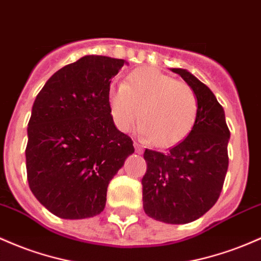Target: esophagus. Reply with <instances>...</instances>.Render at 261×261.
<instances>
[{
  "label": "esophagus",
  "mask_w": 261,
  "mask_h": 261,
  "mask_svg": "<svg viewBox=\"0 0 261 261\" xmlns=\"http://www.w3.org/2000/svg\"><path fill=\"white\" fill-rule=\"evenodd\" d=\"M134 146H135V151L136 153H142V146L139 144V142H134Z\"/></svg>",
  "instance_id": "1"
}]
</instances>
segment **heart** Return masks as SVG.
<instances>
[{
    "mask_svg": "<svg viewBox=\"0 0 261 261\" xmlns=\"http://www.w3.org/2000/svg\"><path fill=\"white\" fill-rule=\"evenodd\" d=\"M108 104L120 130H130L140 115L141 135L160 147L182 141L198 115V99L193 89L152 67L137 68L124 84L111 85Z\"/></svg>",
    "mask_w": 261,
    "mask_h": 261,
    "instance_id": "b5f03b06",
    "label": "heart"
}]
</instances>
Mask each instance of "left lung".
<instances>
[{"label": "left lung", "instance_id": "1", "mask_svg": "<svg viewBox=\"0 0 261 261\" xmlns=\"http://www.w3.org/2000/svg\"><path fill=\"white\" fill-rule=\"evenodd\" d=\"M171 70L196 93L198 115L188 136L167 152L145 150L142 200L145 213L154 220L186 224L207 213L219 198L228 170L230 131L211 89L186 69Z\"/></svg>", "mask_w": 261, "mask_h": 261}]
</instances>
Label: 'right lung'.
Segmentation results:
<instances>
[{
    "instance_id": "right-lung-1",
    "label": "right lung",
    "mask_w": 261,
    "mask_h": 261,
    "mask_svg": "<svg viewBox=\"0 0 261 261\" xmlns=\"http://www.w3.org/2000/svg\"><path fill=\"white\" fill-rule=\"evenodd\" d=\"M124 64L85 56L56 71L34 100L25 147L28 185L59 218L101 213L109 183L135 151L108 104L111 79Z\"/></svg>"
}]
</instances>
